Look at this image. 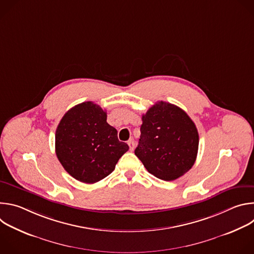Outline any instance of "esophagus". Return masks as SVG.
Listing matches in <instances>:
<instances>
[{"label":"esophagus","mask_w":254,"mask_h":254,"mask_svg":"<svg viewBox=\"0 0 254 254\" xmlns=\"http://www.w3.org/2000/svg\"><path fill=\"white\" fill-rule=\"evenodd\" d=\"M127 144H128V147H129V151H133V149H134V141H133V139L132 138H130V139H128L127 140Z\"/></svg>","instance_id":"esophagus-1"}]
</instances>
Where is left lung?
Listing matches in <instances>:
<instances>
[{"mask_svg": "<svg viewBox=\"0 0 254 254\" xmlns=\"http://www.w3.org/2000/svg\"><path fill=\"white\" fill-rule=\"evenodd\" d=\"M135 156L155 177L173 181L194 165L199 134L194 122L172 103L159 101L142 115Z\"/></svg>", "mask_w": 254, "mask_h": 254, "instance_id": "8db88e82", "label": "left lung"}]
</instances>
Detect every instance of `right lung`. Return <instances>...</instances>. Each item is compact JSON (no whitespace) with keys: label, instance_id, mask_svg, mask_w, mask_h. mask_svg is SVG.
I'll return each mask as SVG.
<instances>
[{"label":"right lung","instance_id":"right-lung-1","mask_svg":"<svg viewBox=\"0 0 254 254\" xmlns=\"http://www.w3.org/2000/svg\"><path fill=\"white\" fill-rule=\"evenodd\" d=\"M127 151L118 130L106 123L105 111L92 101L70 108L56 128V156L65 171L82 183L107 177Z\"/></svg>","mask_w":254,"mask_h":254}]
</instances>
